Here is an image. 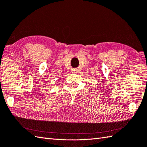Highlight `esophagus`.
Listing matches in <instances>:
<instances>
[{"label":"esophagus","mask_w":147,"mask_h":147,"mask_svg":"<svg viewBox=\"0 0 147 147\" xmlns=\"http://www.w3.org/2000/svg\"><path fill=\"white\" fill-rule=\"evenodd\" d=\"M73 73H78V70L74 69V70L73 71Z\"/></svg>","instance_id":"1"}]
</instances>
